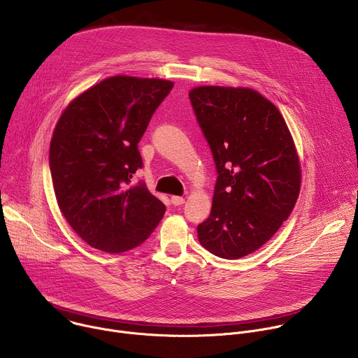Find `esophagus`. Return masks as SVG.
<instances>
[{
    "mask_svg": "<svg viewBox=\"0 0 358 358\" xmlns=\"http://www.w3.org/2000/svg\"><path fill=\"white\" fill-rule=\"evenodd\" d=\"M184 202H185V199L182 196H178V195H173L171 196V203H173V206H182Z\"/></svg>",
    "mask_w": 358,
    "mask_h": 358,
    "instance_id": "34e87169",
    "label": "esophagus"
}]
</instances>
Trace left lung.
Instances as JSON below:
<instances>
[{
	"label": "left lung",
	"instance_id": "left-lung-1",
	"mask_svg": "<svg viewBox=\"0 0 358 358\" xmlns=\"http://www.w3.org/2000/svg\"><path fill=\"white\" fill-rule=\"evenodd\" d=\"M189 100L218 173L198 239L215 257L238 259L266 243L294 208V143L276 106L252 89L199 86Z\"/></svg>",
	"mask_w": 358,
	"mask_h": 358
}]
</instances>
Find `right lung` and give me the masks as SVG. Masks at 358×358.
I'll use <instances>...</instances> for the list:
<instances>
[{
    "label": "right lung",
    "instance_id": "right-lung-1",
    "mask_svg": "<svg viewBox=\"0 0 358 358\" xmlns=\"http://www.w3.org/2000/svg\"><path fill=\"white\" fill-rule=\"evenodd\" d=\"M174 83L112 76L73 99L58 120L49 169L61 213L90 246L109 253L143 243L166 206L144 182L131 185L137 148Z\"/></svg>",
    "mask_w": 358,
    "mask_h": 358
}]
</instances>
